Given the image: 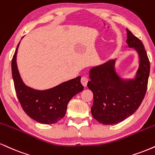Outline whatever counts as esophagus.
I'll list each match as a JSON object with an SVG mask.
<instances>
[{
  "mask_svg": "<svg viewBox=\"0 0 155 155\" xmlns=\"http://www.w3.org/2000/svg\"><path fill=\"white\" fill-rule=\"evenodd\" d=\"M88 81H89V79L87 77H86V76H82V77H81V83L82 84V85L84 86V87H87Z\"/></svg>",
  "mask_w": 155,
  "mask_h": 155,
  "instance_id": "1",
  "label": "esophagus"
}]
</instances>
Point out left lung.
Instances as JSON below:
<instances>
[{
	"label": "left lung",
	"mask_w": 155,
	"mask_h": 155,
	"mask_svg": "<svg viewBox=\"0 0 155 155\" xmlns=\"http://www.w3.org/2000/svg\"><path fill=\"white\" fill-rule=\"evenodd\" d=\"M126 43L139 57V67L134 79L120 78L115 69V60L93 67L89 71L87 87L93 93L91 112L100 124L113 125L131 115L142 102L147 89L150 63L142 42L126 29Z\"/></svg>",
	"instance_id": "1"
}]
</instances>
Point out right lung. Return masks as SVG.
<instances>
[{
    "label": "right lung",
    "instance_id": "1",
    "mask_svg": "<svg viewBox=\"0 0 155 155\" xmlns=\"http://www.w3.org/2000/svg\"><path fill=\"white\" fill-rule=\"evenodd\" d=\"M19 43L12 61V77L18 101L24 111L33 120L43 124H55L64 117L71 99L84 89L80 81L81 76L46 90L27 87L22 81L16 64Z\"/></svg>",
    "mask_w": 155,
    "mask_h": 155
}]
</instances>
